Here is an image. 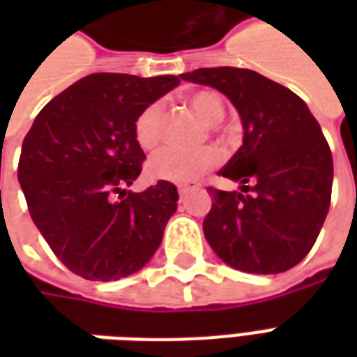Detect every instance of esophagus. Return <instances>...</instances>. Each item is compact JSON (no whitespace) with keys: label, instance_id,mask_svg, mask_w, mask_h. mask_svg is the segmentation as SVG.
<instances>
[{"label":"esophagus","instance_id":"obj_1","mask_svg":"<svg viewBox=\"0 0 357 357\" xmlns=\"http://www.w3.org/2000/svg\"><path fill=\"white\" fill-rule=\"evenodd\" d=\"M195 189H197V185H191V183H179L178 193L179 197H185L187 193H191V191H195Z\"/></svg>","mask_w":357,"mask_h":357}]
</instances>
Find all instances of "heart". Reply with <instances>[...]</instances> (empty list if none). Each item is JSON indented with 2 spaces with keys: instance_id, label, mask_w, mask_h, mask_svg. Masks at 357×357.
<instances>
[{
  "instance_id": "obj_1",
  "label": "heart",
  "mask_w": 357,
  "mask_h": 357,
  "mask_svg": "<svg viewBox=\"0 0 357 357\" xmlns=\"http://www.w3.org/2000/svg\"><path fill=\"white\" fill-rule=\"evenodd\" d=\"M183 101L206 124L208 132L218 133L216 124L222 122V118L225 116V102L220 93L212 89H195L183 97ZM162 124L164 110L160 102H149L147 107H143L133 122V135L141 149L153 151L160 145ZM218 160H220V155L214 147H201L195 151L168 147L151 158L147 170L153 179L189 183L212 170Z\"/></svg>"
}]
</instances>
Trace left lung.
I'll use <instances>...</instances> for the list:
<instances>
[{"label": "left lung", "instance_id": "1", "mask_svg": "<svg viewBox=\"0 0 357 357\" xmlns=\"http://www.w3.org/2000/svg\"><path fill=\"white\" fill-rule=\"evenodd\" d=\"M181 78L227 95L245 128L243 147L220 170L241 181L243 193L208 187V245L247 273L294 268L314 247L331 204L333 155L317 120L298 95L248 68H199Z\"/></svg>", "mask_w": 357, "mask_h": 357}]
</instances>
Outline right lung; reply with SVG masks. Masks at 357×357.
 <instances>
[{"instance_id": "1", "label": "right lung", "mask_w": 357, "mask_h": 357, "mask_svg": "<svg viewBox=\"0 0 357 357\" xmlns=\"http://www.w3.org/2000/svg\"><path fill=\"white\" fill-rule=\"evenodd\" d=\"M178 84V76L89 74L53 97L22 141L19 181L28 212L76 275H132L160 247L178 189L170 181L141 193L126 187L145 160L133 135L135 118Z\"/></svg>"}]
</instances>
